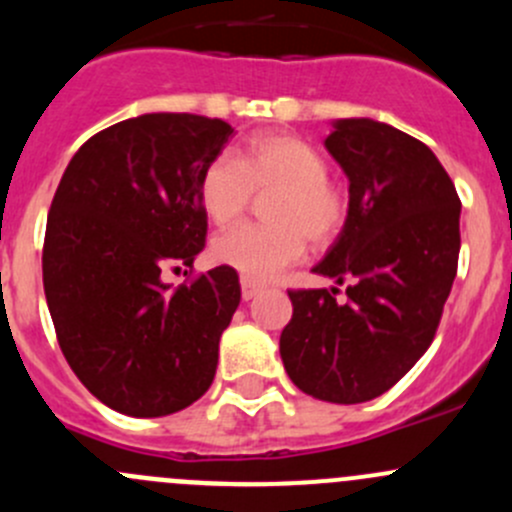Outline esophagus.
<instances>
[{
	"instance_id": "esophagus-1",
	"label": "esophagus",
	"mask_w": 512,
	"mask_h": 512,
	"mask_svg": "<svg viewBox=\"0 0 512 512\" xmlns=\"http://www.w3.org/2000/svg\"><path fill=\"white\" fill-rule=\"evenodd\" d=\"M240 287H242V299H245V302H250L252 297H257V294L262 292V285H260V282L247 280V277H242V280H240Z\"/></svg>"
}]
</instances>
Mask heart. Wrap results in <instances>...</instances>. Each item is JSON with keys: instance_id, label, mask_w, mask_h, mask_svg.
<instances>
[{"instance_id": "b5f03b06", "label": "heart", "mask_w": 512, "mask_h": 512, "mask_svg": "<svg viewBox=\"0 0 512 512\" xmlns=\"http://www.w3.org/2000/svg\"><path fill=\"white\" fill-rule=\"evenodd\" d=\"M327 158L304 138L285 131L257 133L242 158H213L200 175L198 195L210 223L230 227L250 210L252 198L270 195L265 227H237L215 240L218 262L247 280H272L299 260L309 245L324 247L347 223V195L334 185Z\"/></svg>"}]
</instances>
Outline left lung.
Returning <instances> with one entry per match:
<instances>
[{
  "mask_svg": "<svg viewBox=\"0 0 512 512\" xmlns=\"http://www.w3.org/2000/svg\"><path fill=\"white\" fill-rule=\"evenodd\" d=\"M324 146L349 178V210L312 272L347 294L292 289L280 354L304 394L361 404L431 347L456 280L461 200L431 148L389 123L339 118Z\"/></svg>",
  "mask_w": 512,
  "mask_h": 512,
  "instance_id": "obj_1",
  "label": "left lung"
}]
</instances>
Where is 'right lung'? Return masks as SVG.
I'll return each instance as SVG.
<instances>
[{"instance_id": "add662e5", "label": "right lung", "mask_w": 512, "mask_h": 512, "mask_svg": "<svg viewBox=\"0 0 512 512\" xmlns=\"http://www.w3.org/2000/svg\"><path fill=\"white\" fill-rule=\"evenodd\" d=\"M232 133L220 118L143 113L89 138L61 175L41 255L46 304L74 374L118 414H175L213 384L237 272L215 267L178 289L163 277L203 252L200 175Z\"/></svg>"}]
</instances>
